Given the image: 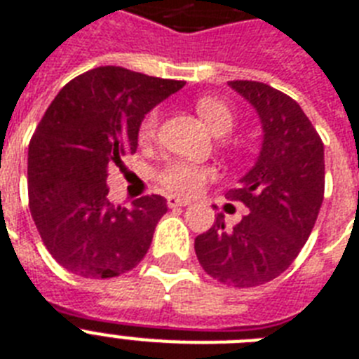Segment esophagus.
Masks as SVG:
<instances>
[{
  "mask_svg": "<svg viewBox=\"0 0 359 359\" xmlns=\"http://www.w3.org/2000/svg\"><path fill=\"white\" fill-rule=\"evenodd\" d=\"M167 205L170 207V209H176V207L191 205V201L183 200V198H177V196H174V194H170V196H167Z\"/></svg>",
  "mask_w": 359,
  "mask_h": 359,
  "instance_id": "1",
  "label": "esophagus"
}]
</instances>
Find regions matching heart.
I'll use <instances>...</instances> for the list:
<instances>
[{"instance_id": "obj_1", "label": "heart", "mask_w": 359, "mask_h": 359, "mask_svg": "<svg viewBox=\"0 0 359 359\" xmlns=\"http://www.w3.org/2000/svg\"><path fill=\"white\" fill-rule=\"evenodd\" d=\"M196 111L201 121L209 126L216 135H226L235 126V111L216 97H200L196 100ZM159 124V111L152 109L143 117L139 124V141L148 143L152 141ZM215 176L211 167L194 165L187 161H170L161 168L158 180L168 192L180 194V196H194L205 187V183Z\"/></svg>"}]
</instances>
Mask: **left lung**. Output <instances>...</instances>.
Masks as SVG:
<instances>
[{"label": "left lung", "mask_w": 359, "mask_h": 359, "mask_svg": "<svg viewBox=\"0 0 359 359\" xmlns=\"http://www.w3.org/2000/svg\"><path fill=\"white\" fill-rule=\"evenodd\" d=\"M229 86L257 109L264 132L255 167L226 194L250 212L235 227L216 216L194 251L212 279L253 288L286 271L312 233L325 194V150L292 97L255 80Z\"/></svg>", "instance_id": "obj_1"}]
</instances>
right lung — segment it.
<instances>
[{
  "label": "right lung",
  "instance_id": "right-lung-1",
  "mask_svg": "<svg viewBox=\"0 0 359 359\" xmlns=\"http://www.w3.org/2000/svg\"><path fill=\"white\" fill-rule=\"evenodd\" d=\"M183 80L117 66L76 76L56 95L29 143V209L53 259L86 279H111L143 260L167 212L158 194L108 200L109 165L137 150L139 124Z\"/></svg>",
  "mask_w": 359,
  "mask_h": 359
}]
</instances>
